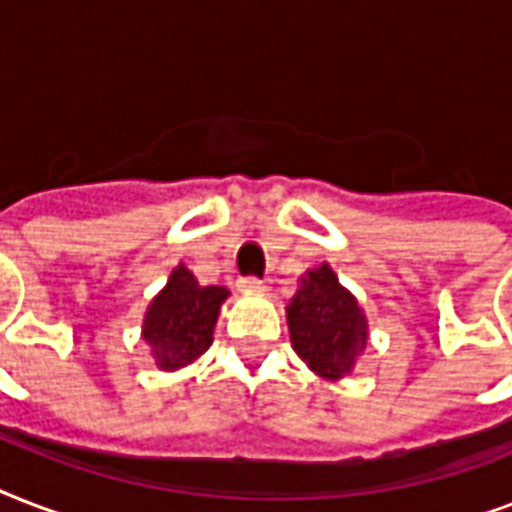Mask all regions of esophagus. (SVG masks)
<instances>
[{
    "label": "esophagus",
    "instance_id": "esophagus-1",
    "mask_svg": "<svg viewBox=\"0 0 512 512\" xmlns=\"http://www.w3.org/2000/svg\"><path fill=\"white\" fill-rule=\"evenodd\" d=\"M239 289L241 292H263L265 281L255 279V276H244V279H239Z\"/></svg>",
    "mask_w": 512,
    "mask_h": 512
}]
</instances>
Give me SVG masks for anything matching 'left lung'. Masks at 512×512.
Segmentation results:
<instances>
[{"label": "left lung", "instance_id": "1", "mask_svg": "<svg viewBox=\"0 0 512 512\" xmlns=\"http://www.w3.org/2000/svg\"><path fill=\"white\" fill-rule=\"evenodd\" d=\"M287 324L295 353L324 380L353 372L369 340L361 305L327 263L303 276L287 308Z\"/></svg>", "mask_w": 512, "mask_h": 512}]
</instances>
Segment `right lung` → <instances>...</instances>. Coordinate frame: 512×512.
Returning <instances> with one entry per match:
<instances>
[{"label": "right lung", "instance_id": "obj_1", "mask_svg": "<svg viewBox=\"0 0 512 512\" xmlns=\"http://www.w3.org/2000/svg\"><path fill=\"white\" fill-rule=\"evenodd\" d=\"M225 287H201L183 263L170 273L167 287L151 300L143 319V340L164 372L191 364L212 345Z\"/></svg>", "mask_w": 512, "mask_h": 512}]
</instances>
